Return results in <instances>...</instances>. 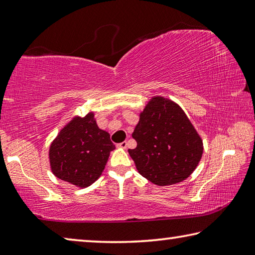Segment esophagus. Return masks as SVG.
Here are the masks:
<instances>
[{
  "instance_id": "esophagus-1",
  "label": "esophagus",
  "mask_w": 255,
  "mask_h": 255,
  "mask_svg": "<svg viewBox=\"0 0 255 255\" xmlns=\"http://www.w3.org/2000/svg\"><path fill=\"white\" fill-rule=\"evenodd\" d=\"M117 147H118V148L126 149V148H127V143H126V141H123V143H119V144H117Z\"/></svg>"
}]
</instances>
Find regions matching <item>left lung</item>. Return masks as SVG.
I'll return each instance as SVG.
<instances>
[{
    "mask_svg": "<svg viewBox=\"0 0 255 255\" xmlns=\"http://www.w3.org/2000/svg\"><path fill=\"white\" fill-rule=\"evenodd\" d=\"M132 138L137 147L128 153L137 171L161 187L189 178L204 153L201 137L182 108L159 96L150 99L139 114Z\"/></svg>",
    "mask_w": 255,
    "mask_h": 255,
    "instance_id": "8db88e82",
    "label": "left lung"
}]
</instances>
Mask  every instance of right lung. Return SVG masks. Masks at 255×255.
Returning a JSON list of instances; mask_svg holds the SVG:
<instances>
[{
  "mask_svg": "<svg viewBox=\"0 0 255 255\" xmlns=\"http://www.w3.org/2000/svg\"><path fill=\"white\" fill-rule=\"evenodd\" d=\"M115 148L109 132L98 127L94 112L75 116L49 146L51 172L77 188L90 187L101 176Z\"/></svg>",
  "mask_w": 255,
  "mask_h": 255,
  "instance_id": "add662e5",
  "label": "right lung"
}]
</instances>
